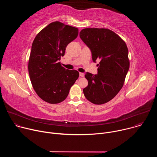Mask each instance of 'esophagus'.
<instances>
[{"label":"esophagus","instance_id":"obj_1","mask_svg":"<svg viewBox=\"0 0 157 157\" xmlns=\"http://www.w3.org/2000/svg\"><path fill=\"white\" fill-rule=\"evenodd\" d=\"M79 76H80L81 77L83 78V77L84 76V73H79Z\"/></svg>","mask_w":157,"mask_h":157}]
</instances>
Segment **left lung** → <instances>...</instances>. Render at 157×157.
<instances>
[{
    "mask_svg": "<svg viewBox=\"0 0 157 157\" xmlns=\"http://www.w3.org/2000/svg\"><path fill=\"white\" fill-rule=\"evenodd\" d=\"M79 36L91 49L93 60H99L98 75L86 73L88 85L83 89L85 98L94 104L113 99L124 86L130 61L125 41L115 32L104 28L82 29Z\"/></svg>",
    "mask_w": 157,
    "mask_h": 157,
    "instance_id": "left-lung-1",
    "label": "left lung"
}]
</instances>
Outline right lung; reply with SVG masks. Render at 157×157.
Segmentation results:
<instances>
[{
  "instance_id": "obj_1",
  "label": "right lung",
  "mask_w": 157,
  "mask_h": 157,
  "mask_svg": "<svg viewBox=\"0 0 157 157\" xmlns=\"http://www.w3.org/2000/svg\"><path fill=\"white\" fill-rule=\"evenodd\" d=\"M78 35L77 28L56 21L35 36L28 70L33 89L44 101L50 104L63 101L78 79V71L66 70L59 62L66 47Z\"/></svg>"
}]
</instances>
